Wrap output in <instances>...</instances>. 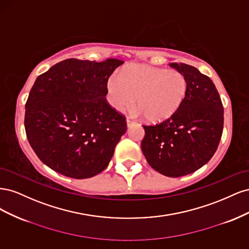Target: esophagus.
I'll return each mask as SVG.
<instances>
[{
	"mask_svg": "<svg viewBox=\"0 0 249 249\" xmlns=\"http://www.w3.org/2000/svg\"><path fill=\"white\" fill-rule=\"evenodd\" d=\"M135 124V122H133V120H132L131 118L127 117V118H126V125H127V126H131V124Z\"/></svg>",
	"mask_w": 249,
	"mask_h": 249,
	"instance_id": "obj_1",
	"label": "esophagus"
}]
</instances>
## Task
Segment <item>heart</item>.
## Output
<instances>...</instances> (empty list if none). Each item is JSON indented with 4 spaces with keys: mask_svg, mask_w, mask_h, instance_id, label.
<instances>
[{
    "mask_svg": "<svg viewBox=\"0 0 249 249\" xmlns=\"http://www.w3.org/2000/svg\"><path fill=\"white\" fill-rule=\"evenodd\" d=\"M188 82L182 72L147 65H129L107 81L108 101L117 111L137 106L149 123H161L182 106Z\"/></svg>",
    "mask_w": 249,
    "mask_h": 249,
    "instance_id": "1",
    "label": "heart"
}]
</instances>
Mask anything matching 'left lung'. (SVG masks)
Listing matches in <instances>:
<instances>
[{
	"instance_id": "8db88e82",
	"label": "left lung",
	"mask_w": 249,
	"mask_h": 249,
	"mask_svg": "<svg viewBox=\"0 0 249 249\" xmlns=\"http://www.w3.org/2000/svg\"><path fill=\"white\" fill-rule=\"evenodd\" d=\"M169 66L185 76L186 97L168 119L143 125L141 149L155 170L178 178L199 169L215 154L223 130V106L212 80L196 67L185 63Z\"/></svg>"
}]
</instances>
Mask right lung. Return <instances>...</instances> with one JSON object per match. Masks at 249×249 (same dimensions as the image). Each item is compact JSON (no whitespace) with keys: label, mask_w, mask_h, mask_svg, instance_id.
Returning a JSON list of instances; mask_svg holds the SVG:
<instances>
[{"label":"right lung","mask_w":249,"mask_h":249,"mask_svg":"<svg viewBox=\"0 0 249 249\" xmlns=\"http://www.w3.org/2000/svg\"><path fill=\"white\" fill-rule=\"evenodd\" d=\"M124 61L66 59L36 79L25 129L37 157L63 176L87 178L108 166L125 117L106 100L107 81Z\"/></svg>","instance_id":"obj_1"}]
</instances>
